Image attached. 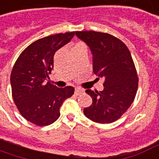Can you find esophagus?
<instances>
[{"label":"esophagus","instance_id":"34e87169","mask_svg":"<svg viewBox=\"0 0 159 159\" xmlns=\"http://www.w3.org/2000/svg\"><path fill=\"white\" fill-rule=\"evenodd\" d=\"M83 92H84V90H83V89H80V88H76V89H75V94L80 95L81 93H83Z\"/></svg>","mask_w":159,"mask_h":159}]
</instances>
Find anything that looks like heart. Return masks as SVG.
I'll list each match as a JSON object with an SVG mask.
<instances>
[{
  "mask_svg": "<svg viewBox=\"0 0 159 159\" xmlns=\"http://www.w3.org/2000/svg\"><path fill=\"white\" fill-rule=\"evenodd\" d=\"M78 44H82V43H78Z\"/></svg>",
  "mask_w": 159,
  "mask_h": 159,
  "instance_id": "obj_1",
  "label": "heart"
}]
</instances>
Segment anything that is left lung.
I'll return each instance as SVG.
<instances>
[{
	"label": "left lung",
	"mask_w": 159,
	"mask_h": 159,
	"mask_svg": "<svg viewBox=\"0 0 159 159\" xmlns=\"http://www.w3.org/2000/svg\"><path fill=\"white\" fill-rule=\"evenodd\" d=\"M76 35L90 48L93 72L105 79L103 91L86 90L93 103L83 113L97 123H112L133 103L138 88V76L130 50L121 40L106 33L76 31Z\"/></svg>",
	"instance_id": "8db88e82"
}]
</instances>
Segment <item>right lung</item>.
<instances>
[{"label": "right lung", "mask_w": 159, "mask_h": 159, "mask_svg": "<svg viewBox=\"0 0 159 159\" xmlns=\"http://www.w3.org/2000/svg\"><path fill=\"white\" fill-rule=\"evenodd\" d=\"M75 32L57 34L32 43L21 53L11 73L14 103L23 117L44 126L60 117V108L72 96L74 88L61 89L47 82L54 68L55 53L66 44Z\"/></svg>", "instance_id": "1"}]
</instances>
